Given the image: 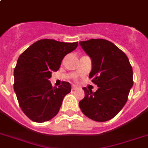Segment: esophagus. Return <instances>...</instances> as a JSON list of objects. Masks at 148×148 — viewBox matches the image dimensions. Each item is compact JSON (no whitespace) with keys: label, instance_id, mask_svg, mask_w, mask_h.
<instances>
[{"label":"esophagus","instance_id":"34e87169","mask_svg":"<svg viewBox=\"0 0 148 148\" xmlns=\"http://www.w3.org/2000/svg\"><path fill=\"white\" fill-rule=\"evenodd\" d=\"M72 90H77V89L78 88V87L76 86V85H72Z\"/></svg>","mask_w":148,"mask_h":148}]
</instances>
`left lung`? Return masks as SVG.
Here are the masks:
<instances>
[{"label":"left lung","mask_w":148,"mask_h":148,"mask_svg":"<svg viewBox=\"0 0 148 148\" xmlns=\"http://www.w3.org/2000/svg\"><path fill=\"white\" fill-rule=\"evenodd\" d=\"M79 44L92 60L89 78L99 87L95 92L83 88L84 98L79 106L87 117L108 121L125 106L133 86V70L127 55L106 39H92Z\"/></svg>","instance_id":"obj_1"}]
</instances>
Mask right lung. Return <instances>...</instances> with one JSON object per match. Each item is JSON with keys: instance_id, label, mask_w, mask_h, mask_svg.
Masks as SVG:
<instances>
[{"instance_id": "1", "label": "right lung", "mask_w": 148, "mask_h": 148, "mask_svg": "<svg viewBox=\"0 0 148 148\" xmlns=\"http://www.w3.org/2000/svg\"><path fill=\"white\" fill-rule=\"evenodd\" d=\"M77 46V42L41 39L19 56L14 71V90L21 110L31 120L44 123L59 112L71 86L63 82L58 88H53L49 79L52 72L59 70L64 56Z\"/></svg>"}]
</instances>
